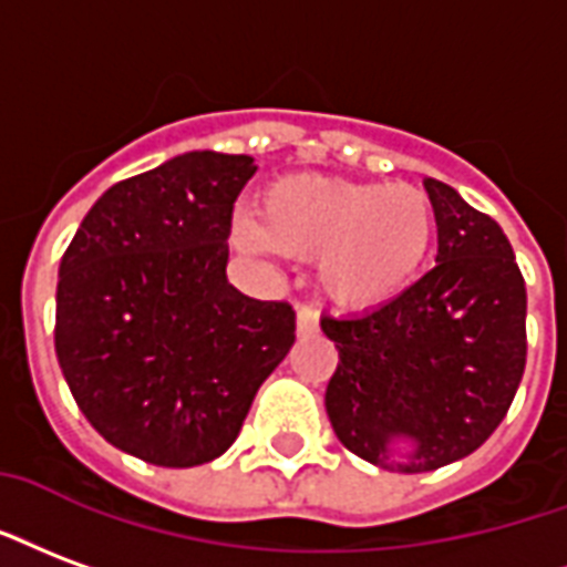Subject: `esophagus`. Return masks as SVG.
<instances>
[{
	"instance_id": "34e87169",
	"label": "esophagus",
	"mask_w": 567,
	"mask_h": 567,
	"mask_svg": "<svg viewBox=\"0 0 567 567\" xmlns=\"http://www.w3.org/2000/svg\"><path fill=\"white\" fill-rule=\"evenodd\" d=\"M318 333V312L312 306H300L297 309V337H312Z\"/></svg>"
}]
</instances>
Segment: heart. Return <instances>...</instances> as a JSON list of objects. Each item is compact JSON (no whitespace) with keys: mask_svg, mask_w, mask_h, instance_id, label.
<instances>
[{"mask_svg":"<svg viewBox=\"0 0 567 567\" xmlns=\"http://www.w3.org/2000/svg\"><path fill=\"white\" fill-rule=\"evenodd\" d=\"M435 234V207L423 188L309 174L272 183L258 225L234 221V240L246 251L318 258L321 295L351 312L396 300L421 276Z\"/></svg>","mask_w":567,"mask_h":567,"instance_id":"1","label":"heart"}]
</instances>
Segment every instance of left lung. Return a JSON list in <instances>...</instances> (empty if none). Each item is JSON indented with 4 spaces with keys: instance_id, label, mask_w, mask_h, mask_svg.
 I'll return each instance as SVG.
<instances>
[{
    "instance_id": "1",
    "label": "left lung",
    "mask_w": 567,
    "mask_h": 567,
    "mask_svg": "<svg viewBox=\"0 0 567 567\" xmlns=\"http://www.w3.org/2000/svg\"><path fill=\"white\" fill-rule=\"evenodd\" d=\"M439 255L396 300L321 318L339 348L324 405L351 454L433 472L493 435L526 369V282L496 221L426 177Z\"/></svg>"
}]
</instances>
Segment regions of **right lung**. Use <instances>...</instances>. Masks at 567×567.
I'll use <instances>...</instances> for the list:
<instances>
[{"mask_svg":"<svg viewBox=\"0 0 567 567\" xmlns=\"http://www.w3.org/2000/svg\"><path fill=\"white\" fill-rule=\"evenodd\" d=\"M255 171L249 155H174L107 188L62 255V375L86 421L144 463L225 454L295 346V309L225 272L230 209Z\"/></svg>","mask_w":567,"mask_h":567,"instance_id":"1","label":"right lung"}]
</instances>
